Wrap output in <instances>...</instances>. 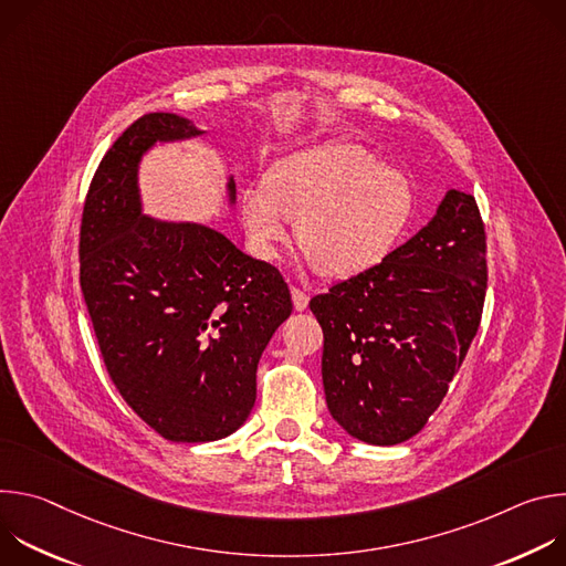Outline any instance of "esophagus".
I'll use <instances>...</instances> for the list:
<instances>
[{
  "label": "esophagus",
  "mask_w": 566,
  "mask_h": 566,
  "mask_svg": "<svg viewBox=\"0 0 566 566\" xmlns=\"http://www.w3.org/2000/svg\"><path fill=\"white\" fill-rule=\"evenodd\" d=\"M291 295H293V306L297 311H304L306 304H308V293L304 289H300V286H291Z\"/></svg>",
  "instance_id": "esophagus-1"
}]
</instances>
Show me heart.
<instances>
[{"instance_id": "obj_1", "label": "heart", "mask_w": 566, "mask_h": 566, "mask_svg": "<svg viewBox=\"0 0 566 566\" xmlns=\"http://www.w3.org/2000/svg\"><path fill=\"white\" fill-rule=\"evenodd\" d=\"M412 212L408 175L347 140L284 158L269 175V192L249 188L241 197V221L260 258L277 255L291 221L302 253L327 277L378 266L406 234Z\"/></svg>"}]
</instances>
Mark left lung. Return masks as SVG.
Returning a JSON list of instances; mask_svg holds the SVG:
<instances>
[{
    "instance_id": "left-lung-1",
    "label": "left lung",
    "mask_w": 566,
    "mask_h": 566,
    "mask_svg": "<svg viewBox=\"0 0 566 566\" xmlns=\"http://www.w3.org/2000/svg\"><path fill=\"white\" fill-rule=\"evenodd\" d=\"M486 230L472 195L450 190L434 219L378 266L311 297L332 417L356 439L415 437L448 394L486 300Z\"/></svg>"
}]
</instances>
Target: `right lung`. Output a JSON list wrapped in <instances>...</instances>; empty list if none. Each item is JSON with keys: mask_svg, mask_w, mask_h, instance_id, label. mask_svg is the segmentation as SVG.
<instances>
[{"mask_svg": "<svg viewBox=\"0 0 566 566\" xmlns=\"http://www.w3.org/2000/svg\"><path fill=\"white\" fill-rule=\"evenodd\" d=\"M199 134L145 114L107 149L80 221V289L116 389L164 439L217 441L247 421L258 363L291 315L282 273L206 226L140 214L136 168L156 140ZM230 197L234 184L230 181Z\"/></svg>", "mask_w": 566, "mask_h": 566, "instance_id": "right-lung-1", "label": "right lung"}]
</instances>
